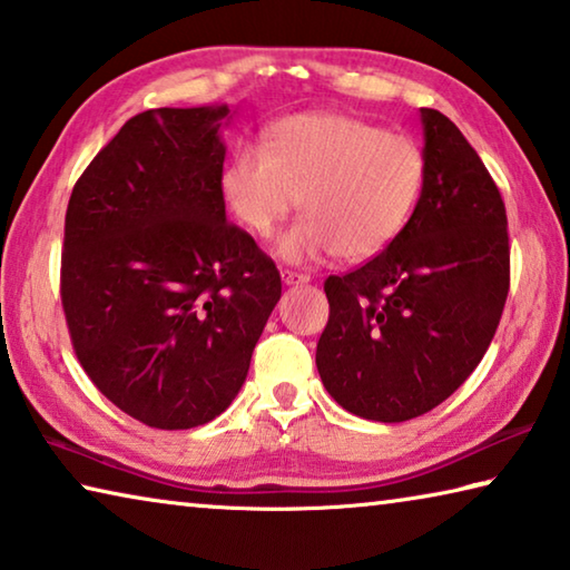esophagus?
<instances>
[{"instance_id": "obj_1", "label": "esophagus", "mask_w": 570, "mask_h": 570, "mask_svg": "<svg viewBox=\"0 0 570 570\" xmlns=\"http://www.w3.org/2000/svg\"><path fill=\"white\" fill-rule=\"evenodd\" d=\"M282 282H284L286 286H298V284H308V276H306V274L288 272V268H284V272H282Z\"/></svg>"}]
</instances>
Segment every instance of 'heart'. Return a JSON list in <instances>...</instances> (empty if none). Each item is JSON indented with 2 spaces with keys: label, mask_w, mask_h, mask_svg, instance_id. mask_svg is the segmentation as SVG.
I'll return each mask as SVG.
<instances>
[{
  "label": "heart",
  "mask_w": 570,
  "mask_h": 570,
  "mask_svg": "<svg viewBox=\"0 0 570 570\" xmlns=\"http://www.w3.org/2000/svg\"><path fill=\"white\" fill-rule=\"evenodd\" d=\"M424 186L422 148L407 135L340 112L288 115L266 150L240 146L220 170L230 214L266 238L302 200L304 218L276 240L286 264L326 254L364 262L407 226Z\"/></svg>",
  "instance_id": "1"
}]
</instances>
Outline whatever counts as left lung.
Returning a JSON list of instances; mask_svg holds the SVG:
<instances>
[{
	"label": "left lung",
	"mask_w": 570,
	"mask_h": 570,
	"mask_svg": "<svg viewBox=\"0 0 570 570\" xmlns=\"http://www.w3.org/2000/svg\"><path fill=\"white\" fill-rule=\"evenodd\" d=\"M420 112L424 186L407 226L364 266L324 282L316 370L346 412L374 422L445 402L488 352L510 286L495 180L455 122Z\"/></svg>",
	"instance_id": "1"
}]
</instances>
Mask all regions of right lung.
Wrapping results in <instances>:
<instances>
[{
    "mask_svg": "<svg viewBox=\"0 0 570 570\" xmlns=\"http://www.w3.org/2000/svg\"><path fill=\"white\" fill-rule=\"evenodd\" d=\"M228 105L135 115L75 183L62 308L77 360L158 430L224 412L282 298V276L220 193Z\"/></svg>",
    "mask_w": 570,
    "mask_h": 570,
    "instance_id": "obj_1",
    "label": "right lung"
}]
</instances>
